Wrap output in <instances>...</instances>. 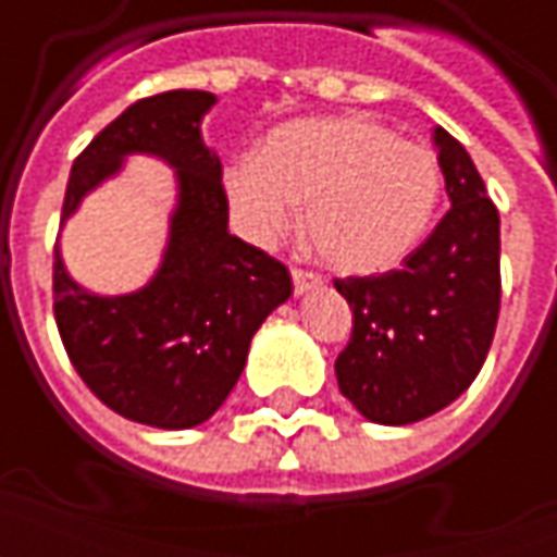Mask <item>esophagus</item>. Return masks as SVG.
<instances>
[{"label": "esophagus", "instance_id": "obj_1", "mask_svg": "<svg viewBox=\"0 0 557 557\" xmlns=\"http://www.w3.org/2000/svg\"><path fill=\"white\" fill-rule=\"evenodd\" d=\"M292 283H295V295H307V292H313L322 286V277L313 274V271H301V268H295V271H292Z\"/></svg>", "mask_w": 557, "mask_h": 557}]
</instances>
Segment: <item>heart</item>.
I'll use <instances>...</instances> for the list:
<instances>
[{"instance_id":"1","label":"heart","mask_w":557,"mask_h":557,"mask_svg":"<svg viewBox=\"0 0 557 557\" xmlns=\"http://www.w3.org/2000/svg\"><path fill=\"white\" fill-rule=\"evenodd\" d=\"M232 220L268 247L301 220L327 265L343 274L394 268L426 235L442 196L430 148L367 115L298 119L271 131L259 158L223 170Z\"/></svg>"}]
</instances>
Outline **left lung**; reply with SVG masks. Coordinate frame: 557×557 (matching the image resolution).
<instances>
[{"mask_svg": "<svg viewBox=\"0 0 557 557\" xmlns=\"http://www.w3.org/2000/svg\"><path fill=\"white\" fill-rule=\"evenodd\" d=\"M450 211L399 271L337 280L355 327L337 385L363 418L406 426L430 418L478 379L502 307V223L474 160L432 131Z\"/></svg>", "mask_w": 557, "mask_h": 557, "instance_id": "1", "label": "left lung"}]
</instances>
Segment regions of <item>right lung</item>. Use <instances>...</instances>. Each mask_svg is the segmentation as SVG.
<instances>
[{
    "mask_svg": "<svg viewBox=\"0 0 557 557\" xmlns=\"http://www.w3.org/2000/svg\"><path fill=\"white\" fill-rule=\"evenodd\" d=\"M211 91H163L131 103L91 139L67 178L62 226L134 154L175 170V206L158 271L125 295L67 274L55 244L53 310L79 379L115 414L158 430L206 423L242 379L250 339L289 301L286 265L230 235L220 158L202 139Z\"/></svg>",
    "mask_w": 557,
    "mask_h": 557,
    "instance_id": "add662e5",
    "label": "right lung"
}]
</instances>
